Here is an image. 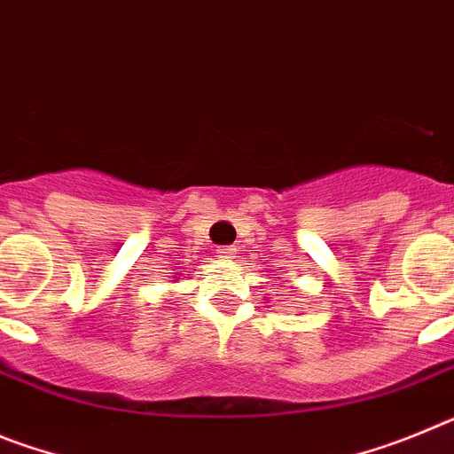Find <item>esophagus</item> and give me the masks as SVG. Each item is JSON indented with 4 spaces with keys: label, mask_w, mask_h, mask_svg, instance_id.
Returning <instances> with one entry per match:
<instances>
[{
    "label": "esophagus",
    "mask_w": 454,
    "mask_h": 454,
    "mask_svg": "<svg viewBox=\"0 0 454 454\" xmlns=\"http://www.w3.org/2000/svg\"><path fill=\"white\" fill-rule=\"evenodd\" d=\"M215 254H218L220 259H231V256H234V247L223 246V247H218V250H215Z\"/></svg>",
    "instance_id": "1"
}]
</instances>
